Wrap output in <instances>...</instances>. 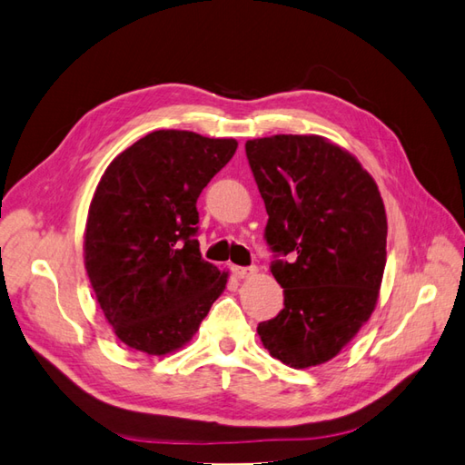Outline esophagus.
Here are the masks:
<instances>
[{
    "label": "esophagus",
    "mask_w": 465,
    "mask_h": 465,
    "mask_svg": "<svg viewBox=\"0 0 465 465\" xmlns=\"http://www.w3.org/2000/svg\"><path fill=\"white\" fill-rule=\"evenodd\" d=\"M232 272H233L235 279H249V277L255 275L257 269L255 267H237V265H233Z\"/></svg>",
    "instance_id": "esophagus-1"
}]
</instances>
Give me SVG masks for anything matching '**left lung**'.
Instances as JSON below:
<instances>
[{"mask_svg":"<svg viewBox=\"0 0 465 465\" xmlns=\"http://www.w3.org/2000/svg\"><path fill=\"white\" fill-rule=\"evenodd\" d=\"M269 213L265 240L284 308L257 326L265 350L294 369L330 361L375 311L387 263L379 188L353 154L320 135L245 143Z\"/></svg>","mask_w":465,"mask_h":465,"instance_id":"obj_1","label":"left lung"}]
</instances>
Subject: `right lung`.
<instances>
[{
  "label": "right lung",
  "instance_id": "1",
  "mask_svg": "<svg viewBox=\"0 0 465 465\" xmlns=\"http://www.w3.org/2000/svg\"><path fill=\"white\" fill-rule=\"evenodd\" d=\"M235 139L159 129L110 163L90 202L84 265L125 346L166 355L193 340L228 272L202 259L196 200Z\"/></svg>",
  "mask_w": 465,
  "mask_h": 465
}]
</instances>
